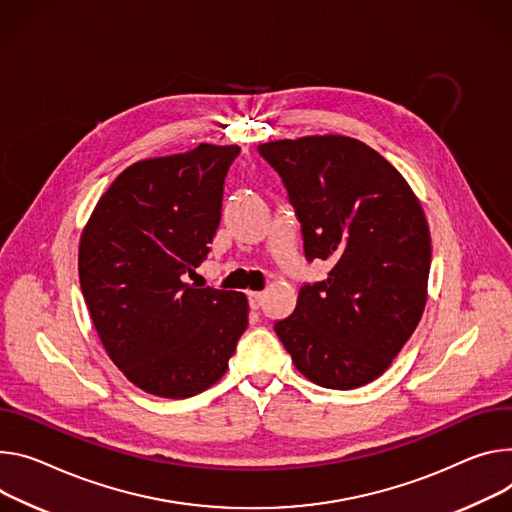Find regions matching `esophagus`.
Segmentation results:
<instances>
[{"label": "esophagus", "mask_w": 512, "mask_h": 512, "mask_svg": "<svg viewBox=\"0 0 512 512\" xmlns=\"http://www.w3.org/2000/svg\"><path fill=\"white\" fill-rule=\"evenodd\" d=\"M263 298H265L263 292H251V294H249V306H251L253 310H259L261 304H263Z\"/></svg>", "instance_id": "esophagus-1"}]
</instances>
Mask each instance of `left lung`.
I'll list each match as a JSON object with an SVG mask.
<instances>
[{"instance_id":"1","label":"left lung","mask_w":512,"mask_h":512,"mask_svg":"<svg viewBox=\"0 0 512 512\" xmlns=\"http://www.w3.org/2000/svg\"><path fill=\"white\" fill-rule=\"evenodd\" d=\"M257 151L282 177L306 261L331 265L275 320L277 337L322 388L374 382L425 310L431 237L421 204L380 153L349 136L286 138Z\"/></svg>"}]
</instances>
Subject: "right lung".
<instances>
[{"label": "right lung", "mask_w": 512, "mask_h": 512, "mask_svg": "<svg viewBox=\"0 0 512 512\" xmlns=\"http://www.w3.org/2000/svg\"><path fill=\"white\" fill-rule=\"evenodd\" d=\"M237 145L134 163L110 185L79 245L94 327L122 374L161 398L216 384L249 322L245 294L188 284L220 224Z\"/></svg>", "instance_id": "1"}]
</instances>
